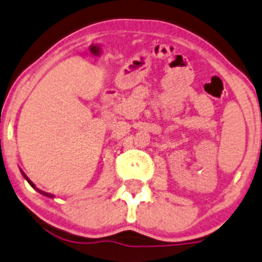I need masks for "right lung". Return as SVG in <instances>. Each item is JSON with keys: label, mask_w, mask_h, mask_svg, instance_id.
Listing matches in <instances>:
<instances>
[{"label": "right lung", "mask_w": 262, "mask_h": 262, "mask_svg": "<svg viewBox=\"0 0 262 262\" xmlns=\"http://www.w3.org/2000/svg\"><path fill=\"white\" fill-rule=\"evenodd\" d=\"M21 172H23V171H21ZM23 175H24V178H25V179H27V182H28V183H29V184H30V185H32V187H33V188H34V189H35V190H37V192H39V193H40V194L46 195V197H50V199H53V197H55V195H53V194H51V193H47V192H45V190H40V189H38V188H37V187H35V185H34V183H33V182H32V180H30V179H29V178H28V177H27V175H25V174H24V172H23Z\"/></svg>", "instance_id": "right-lung-1"}]
</instances>
